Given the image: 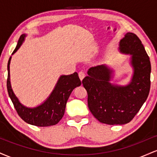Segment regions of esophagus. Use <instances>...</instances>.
Instances as JSON below:
<instances>
[{"label":"esophagus","instance_id":"1","mask_svg":"<svg viewBox=\"0 0 157 157\" xmlns=\"http://www.w3.org/2000/svg\"><path fill=\"white\" fill-rule=\"evenodd\" d=\"M78 75H79V77H80V80H83V78L85 77V76H86V74H85L84 71H79Z\"/></svg>","mask_w":157,"mask_h":157}]
</instances>
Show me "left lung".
Returning <instances> with one entry per match:
<instances>
[{
	"mask_svg": "<svg viewBox=\"0 0 157 157\" xmlns=\"http://www.w3.org/2000/svg\"><path fill=\"white\" fill-rule=\"evenodd\" d=\"M120 50L132 55L134 72L131 83L111 85V71L104 65L90 68L82 81L90 111L100 122L109 125L131 122L147 100L151 88L150 59L140 38L128 32L120 41Z\"/></svg>",
	"mask_w": 157,
	"mask_h": 157,
	"instance_id": "1",
	"label": "left lung"
}]
</instances>
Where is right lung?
Segmentation results:
<instances>
[{
    "label": "right lung",
    "mask_w": 157,
    "mask_h": 157,
    "mask_svg": "<svg viewBox=\"0 0 157 157\" xmlns=\"http://www.w3.org/2000/svg\"><path fill=\"white\" fill-rule=\"evenodd\" d=\"M25 35L20 37L17 46L12 52L15 53L20 48L24 40ZM11 57L8 62V77L6 86L10 96L14 107L20 117L27 123L39 127H47L55 125L58 123L63 118L66 109L67 100L71 93L75 88L80 86L81 81L78 77V74L75 72L70 75H63L60 77L49 97L42 105L34 109L25 107L18 101L15 94L11 88L10 80V64Z\"/></svg>",
    "instance_id": "right-lung-1"
}]
</instances>
